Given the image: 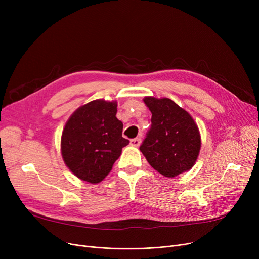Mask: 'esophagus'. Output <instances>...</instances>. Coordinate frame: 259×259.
Instances as JSON below:
<instances>
[{"label":"esophagus","instance_id":"1","mask_svg":"<svg viewBox=\"0 0 259 259\" xmlns=\"http://www.w3.org/2000/svg\"><path fill=\"white\" fill-rule=\"evenodd\" d=\"M141 142H142L141 138H135V139H132L130 141V145L134 146V147H139L141 145Z\"/></svg>","mask_w":259,"mask_h":259}]
</instances>
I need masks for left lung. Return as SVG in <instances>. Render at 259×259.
I'll return each mask as SVG.
<instances>
[{"label":"left lung","instance_id":"obj_1","mask_svg":"<svg viewBox=\"0 0 259 259\" xmlns=\"http://www.w3.org/2000/svg\"><path fill=\"white\" fill-rule=\"evenodd\" d=\"M144 102L152 117L140 150L149 164L166 178L191 169L200 150L194 119L170 99L147 97Z\"/></svg>","mask_w":259,"mask_h":259}]
</instances>
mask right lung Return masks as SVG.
<instances>
[{
  "instance_id": "1",
  "label": "right lung",
  "mask_w": 259,
  "mask_h": 259,
  "mask_svg": "<svg viewBox=\"0 0 259 259\" xmlns=\"http://www.w3.org/2000/svg\"><path fill=\"white\" fill-rule=\"evenodd\" d=\"M116 102L95 100L79 107L66 122L61 140L65 164L81 181L102 182L111 171L121 149L122 122L116 118Z\"/></svg>"
}]
</instances>
